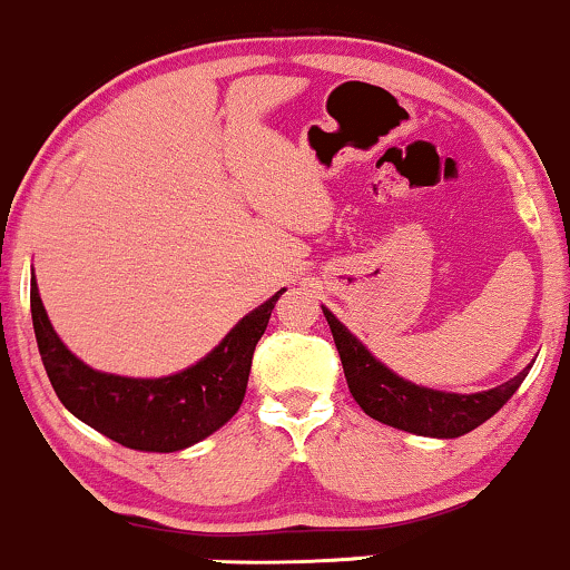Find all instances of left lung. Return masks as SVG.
Segmentation results:
<instances>
[{
  "instance_id": "1",
  "label": "left lung",
  "mask_w": 570,
  "mask_h": 570,
  "mask_svg": "<svg viewBox=\"0 0 570 570\" xmlns=\"http://www.w3.org/2000/svg\"><path fill=\"white\" fill-rule=\"evenodd\" d=\"M323 314L327 325H331L333 341H336V350L341 354V365H344L346 384H350V392L357 400V405L381 424L421 434V438L451 440L478 430L483 421L491 419L518 392V386L528 376V367H523L514 379L485 392L459 394L430 390V386H419L413 381L397 376L381 360L373 357L363 341L350 333V327L341 323L327 306H323Z\"/></svg>"
}]
</instances>
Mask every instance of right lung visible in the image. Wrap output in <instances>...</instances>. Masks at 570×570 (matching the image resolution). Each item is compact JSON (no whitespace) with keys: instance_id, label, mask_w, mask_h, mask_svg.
<instances>
[{"instance_id":"add662e5","label":"right lung","mask_w":570,"mask_h":570,"mask_svg":"<svg viewBox=\"0 0 570 570\" xmlns=\"http://www.w3.org/2000/svg\"><path fill=\"white\" fill-rule=\"evenodd\" d=\"M277 291L247 312L199 363L163 379L104 373L73 354L47 317L31 277V320L52 390L66 411L132 451H184L229 421L243 405L253 352L269 325Z\"/></svg>"}]
</instances>
